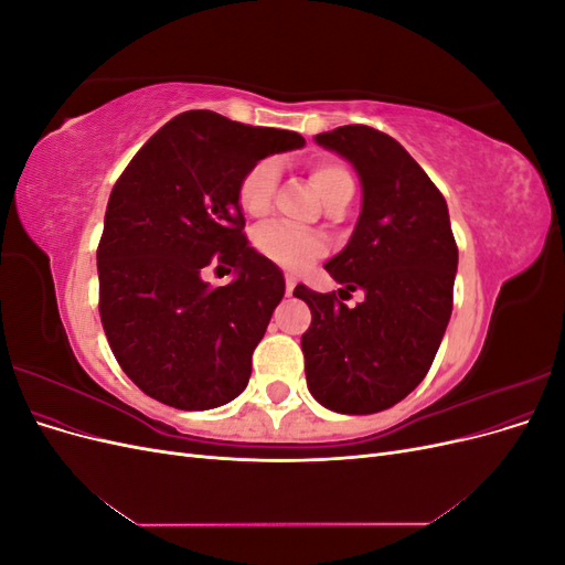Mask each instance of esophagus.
<instances>
[{
	"instance_id": "esophagus-1",
	"label": "esophagus",
	"mask_w": 565,
	"mask_h": 565,
	"mask_svg": "<svg viewBox=\"0 0 565 565\" xmlns=\"http://www.w3.org/2000/svg\"><path fill=\"white\" fill-rule=\"evenodd\" d=\"M295 287H297L295 278H287V280H285V295H287V297H292V292H295Z\"/></svg>"
}]
</instances>
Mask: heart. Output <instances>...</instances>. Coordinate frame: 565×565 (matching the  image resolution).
Instances as JSON below:
<instances>
[{
    "mask_svg": "<svg viewBox=\"0 0 565 565\" xmlns=\"http://www.w3.org/2000/svg\"><path fill=\"white\" fill-rule=\"evenodd\" d=\"M311 181L330 207L339 200L351 198L355 188L349 169L332 158H322L313 162ZM276 185H278V160L276 158L256 160L243 174L241 183H237V204H241V210L245 214L262 216L270 210L273 195H276ZM254 247L273 264H278L292 273L303 270L324 252V243L320 235L297 226H289L285 221H270V224H264L254 233Z\"/></svg>",
    "mask_w": 565,
    "mask_h": 565,
    "instance_id": "1",
    "label": "heart"
}]
</instances>
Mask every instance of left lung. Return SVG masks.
Instances as JSON below:
<instances>
[{
	"label": "left lung",
	"instance_id": "left-lung-1",
	"mask_svg": "<svg viewBox=\"0 0 565 565\" xmlns=\"http://www.w3.org/2000/svg\"><path fill=\"white\" fill-rule=\"evenodd\" d=\"M316 141L361 174V218L324 270L365 299L349 309L334 292L297 285L295 297L311 309L301 334L306 382L334 413L370 415L403 401L429 372L452 313L457 243L446 198L396 139L347 125Z\"/></svg>",
	"mask_w": 565,
	"mask_h": 565
}]
</instances>
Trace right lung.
Instances as JSON below:
<instances>
[{
    "mask_svg": "<svg viewBox=\"0 0 565 565\" xmlns=\"http://www.w3.org/2000/svg\"><path fill=\"white\" fill-rule=\"evenodd\" d=\"M299 146L297 131L188 110L113 185L96 249L98 313L119 367L150 398L210 409L245 391L285 280L247 243L237 183L256 160ZM207 265L238 278L210 288Z\"/></svg>",
    "mask_w": 565,
    "mask_h": 565,
    "instance_id": "add662e5",
    "label": "right lung"
}]
</instances>
